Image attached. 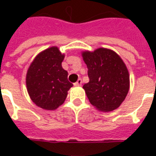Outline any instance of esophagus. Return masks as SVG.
Here are the masks:
<instances>
[{
	"mask_svg": "<svg viewBox=\"0 0 156 156\" xmlns=\"http://www.w3.org/2000/svg\"><path fill=\"white\" fill-rule=\"evenodd\" d=\"M75 86H81L82 85V79L81 78H78V80L74 83Z\"/></svg>",
	"mask_w": 156,
	"mask_h": 156,
	"instance_id": "34e87169",
	"label": "esophagus"
}]
</instances>
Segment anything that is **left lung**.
Listing matches in <instances>:
<instances>
[{
	"mask_svg": "<svg viewBox=\"0 0 156 156\" xmlns=\"http://www.w3.org/2000/svg\"><path fill=\"white\" fill-rule=\"evenodd\" d=\"M89 82L85 83L86 94L92 105L105 112L116 109L124 101L129 88V72L115 51L98 48L83 51Z\"/></svg>",
	"mask_w": 156,
	"mask_h": 156,
	"instance_id": "8db88e82",
	"label": "left lung"
}]
</instances>
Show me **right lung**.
<instances>
[{
	"label": "right lung",
	"instance_id": "add662e5",
	"mask_svg": "<svg viewBox=\"0 0 156 156\" xmlns=\"http://www.w3.org/2000/svg\"><path fill=\"white\" fill-rule=\"evenodd\" d=\"M64 58L56 47L38 54L27 73V87L32 100L40 108L52 110L67 98L73 83L68 80V72L62 68Z\"/></svg>",
	"mask_w": 156,
	"mask_h": 156
}]
</instances>
